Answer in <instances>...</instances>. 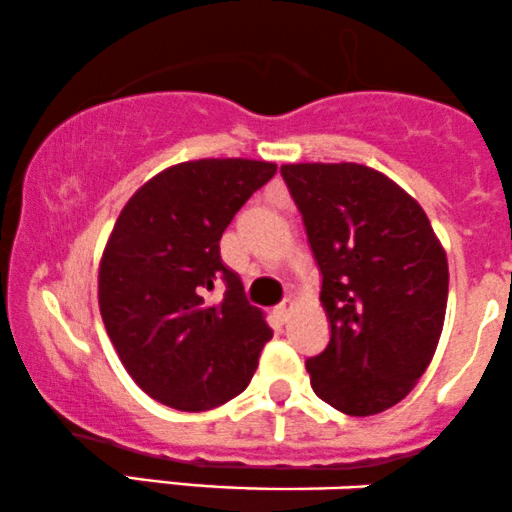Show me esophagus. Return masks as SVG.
I'll return each mask as SVG.
<instances>
[{
  "mask_svg": "<svg viewBox=\"0 0 512 512\" xmlns=\"http://www.w3.org/2000/svg\"><path fill=\"white\" fill-rule=\"evenodd\" d=\"M292 309H294L292 299H285V302H280L278 306H275V316H278L280 321H287V318H290V314H292Z\"/></svg>",
  "mask_w": 512,
  "mask_h": 512,
  "instance_id": "34e87169",
  "label": "esophagus"
}]
</instances>
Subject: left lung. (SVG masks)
<instances>
[{
	"mask_svg": "<svg viewBox=\"0 0 512 512\" xmlns=\"http://www.w3.org/2000/svg\"><path fill=\"white\" fill-rule=\"evenodd\" d=\"M321 270L326 350L306 359L311 388L352 417L398 405L434 357L448 261L429 218L386 174L357 165H282Z\"/></svg>",
	"mask_w": 512,
	"mask_h": 512,
	"instance_id": "1",
	"label": "left lung"
}]
</instances>
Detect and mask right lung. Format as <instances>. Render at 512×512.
<instances>
[{
    "mask_svg": "<svg viewBox=\"0 0 512 512\" xmlns=\"http://www.w3.org/2000/svg\"><path fill=\"white\" fill-rule=\"evenodd\" d=\"M275 170L242 158L182 162L143 184L114 222L100 263L102 321L129 376L172 410L237 398L273 338L222 263L220 237ZM218 284L226 292L210 303Z\"/></svg>",
    "mask_w": 512,
    "mask_h": 512,
    "instance_id": "right-lung-1",
    "label": "right lung"
}]
</instances>
